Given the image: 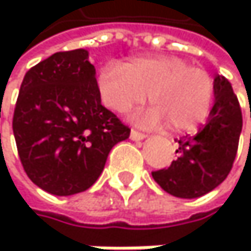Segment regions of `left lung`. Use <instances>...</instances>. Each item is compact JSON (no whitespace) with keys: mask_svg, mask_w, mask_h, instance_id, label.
<instances>
[{"mask_svg":"<svg viewBox=\"0 0 251 251\" xmlns=\"http://www.w3.org/2000/svg\"><path fill=\"white\" fill-rule=\"evenodd\" d=\"M95 66L85 50L55 52L21 84L13 134L22 167L54 196L89 190L114 144L131 129L100 105Z\"/></svg>","mask_w":251,"mask_h":251,"instance_id":"8db88e82","label":"left lung"}]
</instances>
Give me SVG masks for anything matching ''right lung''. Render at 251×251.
Wrapping results in <instances>:
<instances>
[{
  "label": "right lung",
  "mask_w": 251,
  "mask_h": 251,
  "mask_svg": "<svg viewBox=\"0 0 251 251\" xmlns=\"http://www.w3.org/2000/svg\"><path fill=\"white\" fill-rule=\"evenodd\" d=\"M243 116L230 82L214 79V107L208 123L196 135L177 140V156L170 167L152 172L156 184L172 196L196 199L215 190L232 170Z\"/></svg>",
  "instance_id": "add662e5"
}]
</instances>
